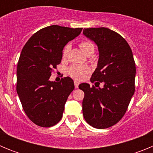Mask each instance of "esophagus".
I'll return each instance as SVG.
<instances>
[{"mask_svg":"<svg viewBox=\"0 0 153 153\" xmlns=\"http://www.w3.org/2000/svg\"><path fill=\"white\" fill-rule=\"evenodd\" d=\"M79 84V82H77V81H74V86H75V88H78Z\"/></svg>","mask_w":153,"mask_h":153,"instance_id":"34e87169","label":"esophagus"}]
</instances>
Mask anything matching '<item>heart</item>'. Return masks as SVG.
Segmentation results:
<instances>
[{
    "label": "heart",
    "mask_w": 153,
    "mask_h": 153,
    "mask_svg": "<svg viewBox=\"0 0 153 153\" xmlns=\"http://www.w3.org/2000/svg\"><path fill=\"white\" fill-rule=\"evenodd\" d=\"M79 47L83 53L87 56H90L93 53L95 50V46L93 42L88 40H85L81 41L79 44ZM70 51V44H67L63 50V57L66 58ZM90 71V69L88 66L86 65H73L68 69V74L72 78L78 80H81L88 74Z\"/></svg>",
    "instance_id": "b5f03b06"
}]
</instances>
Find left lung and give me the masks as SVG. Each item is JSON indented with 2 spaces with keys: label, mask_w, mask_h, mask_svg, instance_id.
I'll return each instance as SVG.
<instances>
[{
  "label": "left lung",
  "mask_w": 153,
  "mask_h": 153,
  "mask_svg": "<svg viewBox=\"0 0 153 153\" xmlns=\"http://www.w3.org/2000/svg\"><path fill=\"white\" fill-rule=\"evenodd\" d=\"M83 34L98 46V65L90 78L91 83L103 88L81 83L84 92L83 115L87 123L97 129L117 124L126 112L135 92L136 64L126 40L106 27L84 28Z\"/></svg>",
  "instance_id": "1"
}]
</instances>
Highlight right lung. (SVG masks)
Wrapping results in <instances>:
<instances>
[{
	"label": "right lung",
	"mask_w": 153,
	"mask_h": 153,
	"mask_svg": "<svg viewBox=\"0 0 153 153\" xmlns=\"http://www.w3.org/2000/svg\"><path fill=\"white\" fill-rule=\"evenodd\" d=\"M83 28L51 25L33 33L24 45L17 68V92L23 109L36 125L51 127L60 122L64 105L74 90L69 76L51 82L61 62L63 49Z\"/></svg>",
	"instance_id": "1"
}]
</instances>
